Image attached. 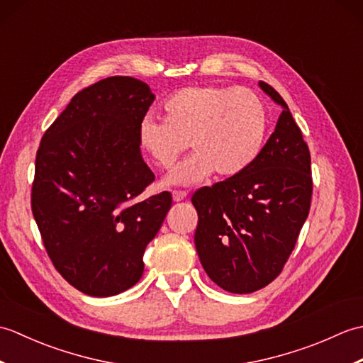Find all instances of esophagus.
<instances>
[{
    "mask_svg": "<svg viewBox=\"0 0 363 363\" xmlns=\"http://www.w3.org/2000/svg\"><path fill=\"white\" fill-rule=\"evenodd\" d=\"M186 198H187L186 191H181V190H174L173 191V201L179 203V201H182V199H186Z\"/></svg>",
    "mask_w": 363,
    "mask_h": 363,
    "instance_id": "obj_1",
    "label": "esophagus"
}]
</instances>
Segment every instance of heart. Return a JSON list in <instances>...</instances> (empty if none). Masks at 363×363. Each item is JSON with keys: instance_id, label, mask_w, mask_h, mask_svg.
<instances>
[{"instance_id": "b5f03b06", "label": "heart", "mask_w": 363, "mask_h": 363, "mask_svg": "<svg viewBox=\"0 0 363 363\" xmlns=\"http://www.w3.org/2000/svg\"><path fill=\"white\" fill-rule=\"evenodd\" d=\"M164 112L165 121L145 117L138 125L142 151L162 168L173 165L187 142L195 151L169 172L165 186H195L213 172L240 174L256 160L267 137V107L245 87L181 89L167 98Z\"/></svg>"}]
</instances>
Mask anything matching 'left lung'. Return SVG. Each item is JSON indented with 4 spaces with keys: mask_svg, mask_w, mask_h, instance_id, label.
<instances>
[{
    "mask_svg": "<svg viewBox=\"0 0 363 363\" xmlns=\"http://www.w3.org/2000/svg\"><path fill=\"white\" fill-rule=\"evenodd\" d=\"M259 87L282 106L256 160L243 173L191 196L198 212L195 246L204 272L230 293H252L274 281L309 215L311 152L282 96Z\"/></svg>",
    "mask_w": 363,
    "mask_h": 363,
    "instance_id": "left-lung-1",
    "label": "left lung"
}]
</instances>
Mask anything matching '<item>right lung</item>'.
Segmentation results:
<instances>
[{"instance_id": "obj_1", "label": "right lung", "mask_w": 363, "mask_h": 363, "mask_svg": "<svg viewBox=\"0 0 363 363\" xmlns=\"http://www.w3.org/2000/svg\"><path fill=\"white\" fill-rule=\"evenodd\" d=\"M148 84L112 76L76 94L46 129L30 206L46 252L74 289L113 296L143 274V252L172 195L140 199L154 181L138 125L154 101Z\"/></svg>"}]
</instances>
